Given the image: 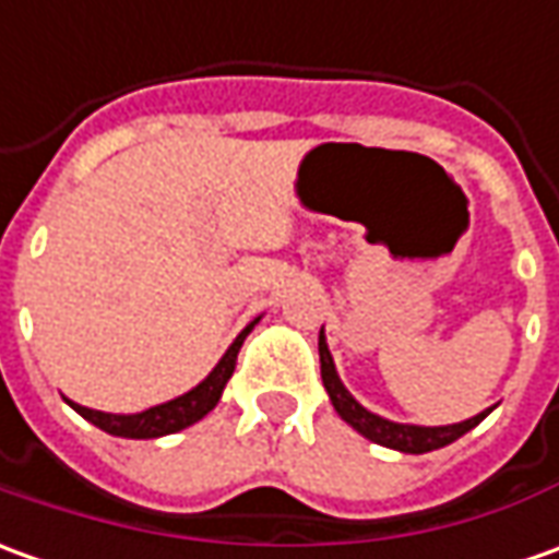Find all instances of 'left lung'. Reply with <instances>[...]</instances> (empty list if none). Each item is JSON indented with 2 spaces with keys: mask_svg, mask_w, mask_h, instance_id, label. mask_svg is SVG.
I'll list each match as a JSON object with an SVG mask.
<instances>
[{
  "mask_svg": "<svg viewBox=\"0 0 559 559\" xmlns=\"http://www.w3.org/2000/svg\"><path fill=\"white\" fill-rule=\"evenodd\" d=\"M318 355H321V379H324V389H328L336 413H340L355 431H360L364 438L373 440V443H382V447H391V450L416 455L440 450V447H447V443H453V440L462 438L465 431H471V428L489 413L487 409V413H480V416H474V419H465V423L459 425H440V428L389 423V419H382V416H376L370 409L360 407L358 401L345 391V385L340 382V376H336V367H333V358H330L324 330H321V336H318Z\"/></svg>",
  "mask_w": 559,
  "mask_h": 559,
  "instance_id": "left-lung-1",
  "label": "left lung"
}]
</instances>
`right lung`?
I'll list each match as a JSON object with an SVG mask.
<instances>
[{"label":"right lung","mask_w":559,"mask_h":559,"mask_svg":"<svg viewBox=\"0 0 559 559\" xmlns=\"http://www.w3.org/2000/svg\"><path fill=\"white\" fill-rule=\"evenodd\" d=\"M257 324V321H253ZM250 328H245L238 333V340L229 345V352L219 358L211 376L199 382L192 391H186L180 397H174L168 404H158V407L143 409V413H131V416H116V413H100V409H88L72 404L75 413H82L88 423H94L97 428H104L106 435H116V438H162V435H174V431H183L192 423L204 419L211 409L216 407L219 394L226 389V382L235 373V360H238V352H241V343L248 336Z\"/></svg>","instance_id":"1"}]
</instances>
